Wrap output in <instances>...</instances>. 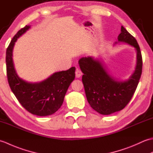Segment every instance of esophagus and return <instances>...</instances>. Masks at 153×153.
I'll list each match as a JSON object with an SVG mask.
<instances>
[{
	"mask_svg": "<svg viewBox=\"0 0 153 153\" xmlns=\"http://www.w3.org/2000/svg\"><path fill=\"white\" fill-rule=\"evenodd\" d=\"M82 72L79 69H76V78H79V77L82 76Z\"/></svg>",
	"mask_w": 153,
	"mask_h": 153,
	"instance_id": "esophagus-1",
	"label": "esophagus"
}]
</instances>
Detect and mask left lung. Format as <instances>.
<instances>
[{"instance_id": "obj_1", "label": "left lung", "mask_w": 153, "mask_h": 153, "mask_svg": "<svg viewBox=\"0 0 153 153\" xmlns=\"http://www.w3.org/2000/svg\"><path fill=\"white\" fill-rule=\"evenodd\" d=\"M118 43L133 47L137 54L135 71L128 79H120L110 74L101 58L87 56L78 61L83 74L82 82L87 101L100 114L109 115L124 108L134 95L142 73L140 48L135 39L123 26L114 45Z\"/></svg>"}]
</instances>
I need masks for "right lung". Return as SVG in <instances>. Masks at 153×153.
I'll list each match as a JSON object with an SVG mask.
<instances>
[{"label":"right lung","instance_id":"right-lung-1","mask_svg":"<svg viewBox=\"0 0 153 153\" xmlns=\"http://www.w3.org/2000/svg\"><path fill=\"white\" fill-rule=\"evenodd\" d=\"M30 27L26 25L19 30L6 50L8 81L12 91L28 112L39 116H49L56 112L62 105L68 87L75 79L76 68L55 72L40 82H29L19 77L13 62V49L18 39Z\"/></svg>","mask_w":153,"mask_h":153}]
</instances>
